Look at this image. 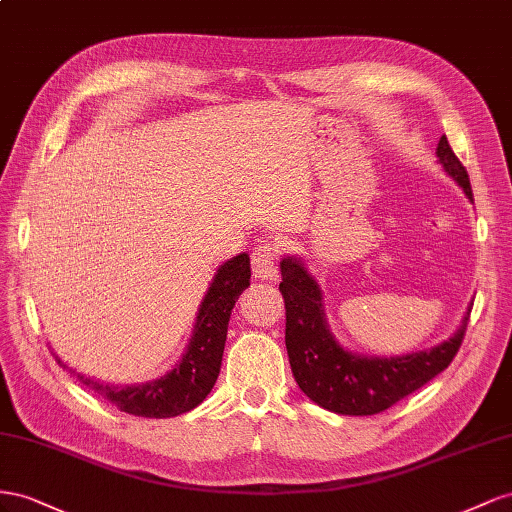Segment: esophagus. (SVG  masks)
Returning a JSON list of instances; mask_svg holds the SVG:
<instances>
[{
	"instance_id": "obj_1",
	"label": "esophagus",
	"mask_w": 512,
	"mask_h": 512,
	"mask_svg": "<svg viewBox=\"0 0 512 512\" xmlns=\"http://www.w3.org/2000/svg\"><path fill=\"white\" fill-rule=\"evenodd\" d=\"M253 264V276L261 281H274L279 276V268H276V248L268 242L257 244L251 253Z\"/></svg>"
}]
</instances>
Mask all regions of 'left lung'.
I'll use <instances>...</instances> for the list:
<instances>
[{"label": "left lung", "instance_id": "1", "mask_svg": "<svg viewBox=\"0 0 512 512\" xmlns=\"http://www.w3.org/2000/svg\"><path fill=\"white\" fill-rule=\"evenodd\" d=\"M435 154L448 178L474 201L470 178L446 135L437 143ZM281 276L279 289L285 300V345L291 373L313 403L343 416L384 412L440 375L457 356L472 311L470 304L457 332L429 349L388 358L367 356L349 352L332 334L324 291L300 255L281 259Z\"/></svg>", "mask_w": 512, "mask_h": 512}]
</instances>
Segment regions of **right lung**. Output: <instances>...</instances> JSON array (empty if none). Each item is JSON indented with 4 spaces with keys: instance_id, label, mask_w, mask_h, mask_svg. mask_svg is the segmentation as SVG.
Wrapping results in <instances>:
<instances>
[{
    "instance_id": "right-lung-1",
    "label": "right lung",
    "mask_w": 512,
    "mask_h": 512,
    "mask_svg": "<svg viewBox=\"0 0 512 512\" xmlns=\"http://www.w3.org/2000/svg\"><path fill=\"white\" fill-rule=\"evenodd\" d=\"M248 285H251L248 253H240L218 266L206 296L199 304L193 337L186 345V352L171 371L150 379V382L128 386L107 384L68 367L60 356H55V360L83 386L90 388L96 397L115 405L120 412L143 418H173L186 414L203 403L216 384V377L221 373L231 309Z\"/></svg>"
}]
</instances>
